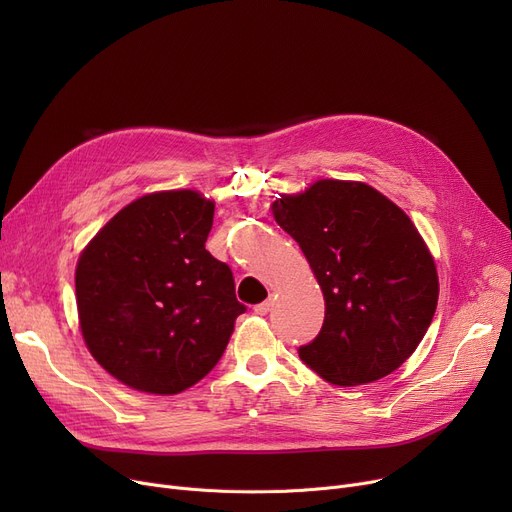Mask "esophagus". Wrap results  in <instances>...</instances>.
Here are the masks:
<instances>
[{"mask_svg": "<svg viewBox=\"0 0 512 512\" xmlns=\"http://www.w3.org/2000/svg\"><path fill=\"white\" fill-rule=\"evenodd\" d=\"M272 307H274L272 299H270V301H263V303L255 305V313H257V315H267V313H270V311H272Z\"/></svg>", "mask_w": 512, "mask_h": 512, "instance_id": "34e87169", "label": "esophagus"}]
</instances>
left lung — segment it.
<instances>
[{"label": "left lung", "mask_w": 512, "mask_h": 512, "mask_svg": "<svg viewBox=\"0 0 512 512\" xmlns=\"http://www.w3.org/2000/svg\"><path fill=\"white\" fill-rule=\"evenodd\" d=\"M272 209L326 299L324 326L299 348L301 361L336 386L386 378L415 353L440 292L434 257L409 215L348 180H317Z\"/></svg>", "instance_id": "8db88e82"}]
</instances>
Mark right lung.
Instances as JSON below:
<instances>
[{
  "label": "right lung",
  "instance_id": "obj_1",
  "mask_svg": "<svg viewBox=\"0 0 512 512\" xmlns=\"http://www.w3.org/2000/svg\"><path fill=\"white\" fill-rule=\"evenodd\" d=\"M213 207L197 191L145 195L78 257L85 344L134 390L166 396L195 386L222 359L236 317L247 311L230 267L205 249Z\"/></svg>",
  "mask_w": 512,
  "mask_h": 512
}]
</instances>
